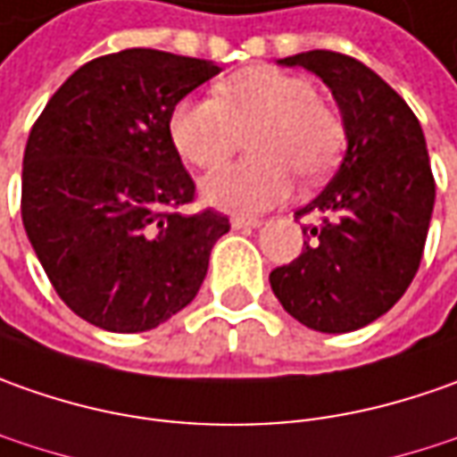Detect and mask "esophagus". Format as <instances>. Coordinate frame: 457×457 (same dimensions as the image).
Instances as JSON below:
<instances>
[{"label": "esophagus", "instance_id": "esophagus-1", "mask_svg": "<svg viewBox=\"0 0 457 457\" xmlns=\"http://www.w3.org/2000/svg\"><path fill=\"white\" fill-rule=\"evenodd\" d=\"M260 228V220L253 217H232V229H253Z\"/></svg>", "mask_w": 457, "mask_h": 457}]
</instances>
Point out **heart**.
Segmentation results:
<instances>
[{
    "label": "heart",
    "instance_id": "1",
    "mask_svg": "<svg viewBox=\"0 0 457 457\" xmlns=\"http://www.w3.org/2000/svg\"><path fill=\"white\" fill-rule=\"evenodd\" d=\"M247 138L250 162L225 166L202 181L204 199L228 212L258 214L291 195L293 175L321 179L344 149V123L319 101L311 80L255 65L214 86L210 98H184L169 116V138L184 162L214 169Z\"/></svg>",
    "mask_w": 457,
    "mask_h": 457
}]
</instances>
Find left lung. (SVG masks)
I'll list each match as a JSON object with an SVG mask.
<instances>
[{
    "label": "left lung",
    "mask_w": 457,
    "mask_h": 457,
    "mask_svg": "<svg viewBox=\"0 0 457 457\" xmlns=\"http://www.w3.org/2000/svg\"><path fill=\"white\" fill-rule=\"evenodd\" d=\"M278 62L331 87L349 146L334 179L295 212L311 220L306 247L270 286L303 326L346 334L386 313L415 278L435 204L430 156L412 108L364 62L331 50Z\"/></svg>",
    "instance_id": "obj_1"
}]
</instances>
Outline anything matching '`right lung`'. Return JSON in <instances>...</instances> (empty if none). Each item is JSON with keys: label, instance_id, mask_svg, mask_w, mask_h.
Masks as SVG:
<instances>
[{"label": "right lung", "instance_id": "add662e5", "mask_svg": "<svg viewBox=\"0 0 457 457\" xmlns=\"http://www.w3.org/2000/svg\"><path fill=\"white\" fill-rule=\"evenodd\" d=\"M220 72L199 57L131 47L57 87L22 162V222L57 295L116 334L149 331L192 303L229 229L195 202L169 138L174 105Z\"/></svg>", "mask_w": 457, "mask_h": 457}]
</instances>
